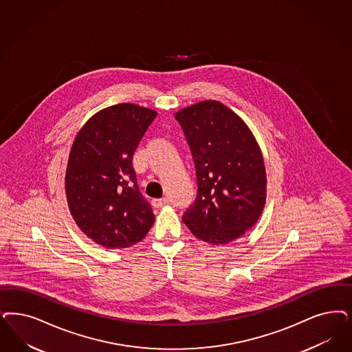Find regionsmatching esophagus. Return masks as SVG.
I'll return each mask as SVG.
<instances>
[{"label": "esophagus", "instance_id": "esophagus-1", "mask_svg": "<svg viewBox=\"0 0 352 352\" xmlns=\"http://www.w3.org/2000/svg\"><path fill=\"white\" fill-rule=\"evenodd\" d=\"M165 204H168V199L166 197L152 200V206H155V208H161V206H165Z\"/></svg>", "mask_w": 352, "mask_h": 352}]
</instances>
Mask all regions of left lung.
<instances>
[{
    "label": "left lung",
    "instance_id": "left-lung-1",
    "mask_svg": "<svg viewBox=\"0 0 352 352\" xmlns=\"http://www.w3.org/2000/svg\"><path fill=\"white\" fill-rule=\"evenodd\" d=\"M190 146L197 183L183 222L196 238L226 244L250 230L267 196L261 151L247 124L219 101H201L175 114Z\"/></svg>",
    "mask_w": 352,
    "mask_h": 352
}]
</instances>
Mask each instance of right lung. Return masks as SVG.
<instances>
[{
	"mask_svg": "<svg viewBox=\"0 0 352 352\" xmlns=\"http://www.w3.org/2000/svg\"><path fill=\"white\" fill-rule=\"evenodd\" d=\"M157 113L133 104L100 110L75 138L66 170V196L76 225L113 250L140 242L155 222L133 170L135 149Z\"/></svg>",
	"mask_w": 352,
	"mask_h": 352,
	"instance_id": "add662e5",
	"label": "right lung"
}]
</instances>
